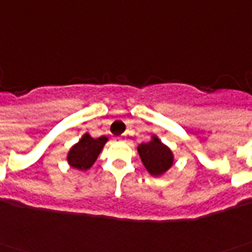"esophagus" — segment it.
I'll use <instances>...</instances> for the list:
<instances>
[{"mask_svg": "<svg viewBox=\"0 0 252 252\" xmlns=\"http://www.w3.org/2000/svg\"><path fill=\"white\" fill-rule=\"evenodd\" d=\"M119 140H120V142H126V135H121V136H119Z\"/></svg>", "mask_w": 252, "mask_h": 252, "instance_id": "esophagus-1", "label": "esophagus"}]
</instances>
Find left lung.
<instances>
[{
  "mask_svg": "<svg viewBox=\"0 0 252 252\" xmlns=\"http://www.w3.org/2000/svg\"><path fill=\"white\" fill-rule=\"evenodd\" d=\"M139 156L146 169L153 176H161L173 163V154L158 138H153L149 143H142L138 147Z\"/></svg>",
  "mask_w": 252,
  "mask_h": 252,
  "instance_id": "obj_1",
  "label": "left lung"
}]
</instances>
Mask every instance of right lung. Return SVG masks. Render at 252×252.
<instances>
[{"instance_id": "1", "label": "right lung", "mask_w": 252, "mask_h": 252, "mask_svg": "<svg viewBox=\"0 0 252 252\" xmlns=\"http://www.w3.org/2000/svg\"><path fill=\"white\" fill-rule=\"evenodd\" d=\"M108 138H91L89 133H86L82 140L75 144L68 154V162L72 168L76 169H89L95 162L96 158L101 153L103 144L106 143Z\"/></svg>"}]
</instances>
